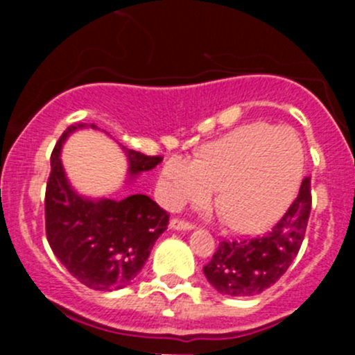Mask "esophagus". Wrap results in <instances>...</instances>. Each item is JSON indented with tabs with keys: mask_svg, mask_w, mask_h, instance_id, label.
<instances>
[{
	"mask_svg": "<svg viewBox=\"0 0 355 355\" xmlns=\"http://www.w3.org/2000/svg\"><path fill=\"white\" fill-rule=\"evenodd\" d=\"M170 228L171 230H192L194 228V225L189 223V221L185 220H180V218H171L170 220Z\"/></svg>",
	"mask_w": 355,
	"mask_h": 355,
	"instance_id": "1",
	"label": "esophagus"
}]
</instances>
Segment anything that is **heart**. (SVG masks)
<instances>
[{"label":"heart","instance_id":"1","mask_svg":"<svg viewBox=\"0 0 355 355\" xmlns=\"http://www.w3.org/2000/svg\"><path fill=\"white\" fill-rule=\"evenodd\" d=\"M302 144L290 128L244 125L204 146L199 159L164 161L157 194L168 207L204 200L218 187L216 206L234 230L259 232L282 216L302 177Z\"/></svg>","mask_w":355,"mask_h":355}]
</instances>
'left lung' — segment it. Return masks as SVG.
I'll return each instance as SVG.
<instances>
[{"label":"left lung","mask_w":355,"mask_h":355,"mask_svg":"<svg viewBox=\"0 0 355 355\" xmlns=\"http://www.w3.org/2000/svg\"><path fill=\"white\" fill-rule=\"evenodd\" d=\"M311 213V178L306 177L295 200L263 237L221 241L202 268L207 282L223 295L250 297L280 280L295 259Z\"/></svg>","instance_id":"obj_1"}]
</instances>
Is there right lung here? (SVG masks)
Returning a JSON list of instances; mask_svg holds the SVG:
<instances>
[{"label": "right lung", "mask_w": 355, "mask_h": 355, "mask_svg": "<svg viewBox=\"0 0 355 355\" xmlns=\"http://www.w3.org/2000/svg\"><path fill=\"white\" fill-rule=\"evenodd\" d=\"M85 127L98 130L94 123L70 125L53 149L44 200L46 237L71 277L92 290L113 292L137 277L170 216L144 194L89 199L71 187L60 155L68 135ZM121 149L128 161L127 182L163 161Z\"/></svg>", "instance_id": "right-lung-1"}]
</instances>
